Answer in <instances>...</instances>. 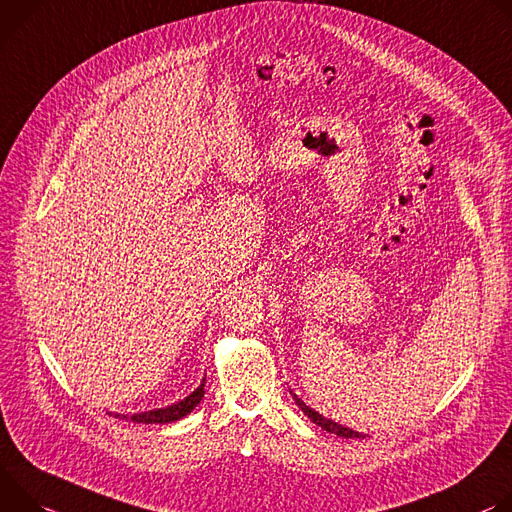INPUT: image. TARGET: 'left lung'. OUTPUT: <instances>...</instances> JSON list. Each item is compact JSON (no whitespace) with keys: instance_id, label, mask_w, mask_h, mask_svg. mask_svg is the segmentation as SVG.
<instances>
[{"instance_id":"obj_1","label":"left lung","mask_w":512,"mask_h":512,"mask_svg":"<svg viewBox=\"0 0 512 512\" xmlns=\"http://www.w3.org/2000/svg\"><path fill=\"white\" fill-rule=\"evenodd\" d=\"M291 394H293L295 403L299 405V409H301L315 425H319L321 429H325V431H329V433H335V435H339V437H346V439H364V437H366V435H362V433H358V431H354V429H350V427H344V425H339V423H335V421H331V419L319 415L317 411H313L311 407H307L295 392H291Z\"/></svg>"}]
</instances>
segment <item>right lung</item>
Instances as JSON below:
<instances>
[{
	"label": "right lung",
	"mask_w": 512,
	"mask_h": 512,
	"mask_svg": "<svg viewBox=\"0 0 512 512\" xmlns=\"http://www.w3.org/2000/svg\"><path fill=\"white\" fill-rule=\"evenodd\" d=\"M205 394V378L201 380V384L187 396V399L170 405V407H164V409H154V411H146V413H134V415H120L116 413L113 417H120V419H126V421H134V423H144V425H150V423H173V421H179L183 417H187L203 399Z\"/></svg>",
	"instance_id": "add662e5"
}]
</instances>
